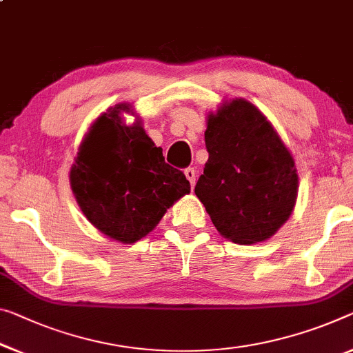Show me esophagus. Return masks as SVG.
I'll list each match as a JSON object with an SVG mask.
<instances>
[{"instance_id": "obj_1", "label": "esophagus", "mask_w": 353, "mask_h": 353, "mask_svg": "<svg viewBox=\"0 0 353 353\" xmlns=\"http://www.w3.org/2000/svg\"><path fill=\"white\" fill-rule=\"evenodd\" d=\"M184 175H186V178L189 180V183H191V188L194 189L195 186V170L192 169V167H188V169H184Z\"/></svg>"}]
</instances>
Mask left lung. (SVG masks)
Returning <instances> with one entry per match:
<instances>
[{
	"mask_svg": "<svg viewBox=\"0 0 353 353\" xmlns=\"http://www.w3.org/2000/svg\"><path fill=\"white\" fill-rule=\"evenodd\" d=\"M208 161L195 184L222 236L238 245L268 240L290 218L298 197L294 156L267 117L235 97L210 112Z\"/></svg>",
	"mask_w": 353,
	"mask_h": 353,
	"instance_id": "left-lung-1",
	"label": "left lung"
}]
</instances>
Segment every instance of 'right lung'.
<instances>
[{
	"label": "right lung",
	"mask_w": 353,
	"mask_h": 353,
	"mask_svg": "<svg viewBox=\"0 0 353 353\" xmlns=\"http://www.w3.org/2000/svg\"><path fill=\"white\" fill-rule=\"evenodd\" d=\"M123 112L136 117L126 125ZM69 181L80 210L97 230L131 245L154 229L191 192L184 173L164 161L128 102L107 108L85 134Z\"/></svg>",
	"instance_id": "1"
}]
</instances>
